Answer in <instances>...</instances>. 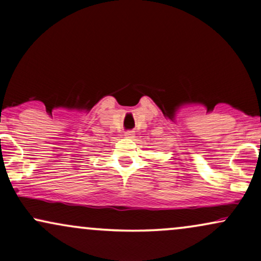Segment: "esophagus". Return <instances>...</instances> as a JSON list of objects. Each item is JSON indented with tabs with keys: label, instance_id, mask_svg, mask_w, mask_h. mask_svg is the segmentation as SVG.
Listing matches in <instances>:
<instances>
[{
	"label": "esophagus",
	"instance_id": "1",
	"mask_svg": "<svg viewBox=\"0 0 261 261\" xmlns=\"http://www.w3.org/2000/svg\"><path fill=\"white\" fill-rule=\"evenodd\" d=\"M125 137H126V139H134L135 133L134 131H126V133H125Z\"/></svg>",
	"mask_w": 261,
	"mask_h": 261
}]
</instances>
